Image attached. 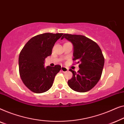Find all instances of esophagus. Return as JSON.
I'll list each match as a JSON object with an SVG mask.
<instances>
[{
  "label": "esophagus",
  "instance_id": "34e87169",
  "mask_svg": "<svg viewBox=\"0 0 124 124\" xmlns=\"http://www.w3.org/2000/svg\"><path fill=\"white\" fill-rule=\"evenodd\" d=\"M61 70H62V72H67V71L68 70H68L66 67H62L61 68Z\"/></svg>",
  "mask_w": 124,
  "mask_h": 124
}]
</instances>
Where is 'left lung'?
<instances>
[{"label":"left lung","instance_id":"1","mask_svg":"<svg viewBox=\"0 0 124 124\" xmlns=\"http://www.w3.org/2000/svg\"><path fill=\"white\" fill-rule=\"evenodd\" d=\"M65 38L73 45V60L79 63L78 73L71 69L72 77L68 81L70 88L74 91L84 93L94 87L102 75L104 58L96 43L86 36L65 34Z\"/></svg>","mask_w":124,"mask_h":124}]
</instances>
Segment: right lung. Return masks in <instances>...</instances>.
I'll return each mask as SVG.
<instances>
[{
	"mask_svg": "<svg viewBox=\"0 0 124 124\" xmlns=\"http://www.w3.org/2000/svg\"><path fill=\"white\" fill-rule=\"evenodd\" d=\"M63 34L44 33L30 39L20 52L18 58L20 77L26 86L35 93L49 89L60 65L45 67V60L52 54L55 43Z\"/></svg>",
	"mask_w": 124,
	"mask_h": 124,
	"instance_id": "add662e5",
	"label": "right lung"
}]
</instances>
